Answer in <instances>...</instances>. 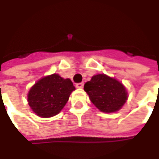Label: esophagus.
Listing matches in <instances>:
<instances>
[{"mask_svg": "<svg viewBox=\"0 0 159 159\" xmlns=\"http://www.w3.org/2000/svg\"><path fill=\"white\" fill-rule=\"evenodd\" d=\"M76 87L77 88V89H83V83H76Z\"/></svg>", "mask_w": 159, "mask_h": 159, "instance_id": "obj_1", "label": "esophagus"}]
</instances>
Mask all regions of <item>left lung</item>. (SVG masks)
<instances>
[{
    "mask_svg": "<svg viewBox=\"0 0 159 159\" xmlns=\"http://www.w3.org/2000/svg\"><path fill=\"white\" fill-rule=\"evenodd\" d=\"M84 90L91 102L102 112L110 113L120 110L128 99V93L122 83L105 74L92 76L84 84Z\"/></svg>",
    "mask_w": 159,
    "mask_h": 159,
    "instance_id": "left-lung-1",
    "label": "left lung"
}]
</instances>
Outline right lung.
<instances>
[{
  "mask_svg": "<svg viewBox=\"0 0 159 159\" xmlns=\"http://www.w3.org/2000/svg\"><path fill=\"white\" fill-rule=\"evenodd\" d=\"M75 89L70 79L52 74L41 78L31 87L28 93V103L37 116L53 117L64 108Z\"/></svg>",
  "mask_w": 159,
  "mask_h": 159,
  "instance_id": "1",
  "label": "right lung"
}]
</instances>
